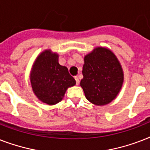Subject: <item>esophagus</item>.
<instances>
[{"instance_id":"obj_1","label":"esophagus","mask_w":150,"mask_h":150,"mask_svg":"<svg viewBox=\"0 0 150 150\" xmlns=\"http://www.w3.org/2000/svg\"><path fill=\"white\" fill-rule=\"evenodd\" d=\"M75 81H76V84H77V85L79 84V78H78V76H75Z\"/></svg>"}]
</instances>
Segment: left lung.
<instances>
[{
	"label": "left lung",
	"mask_w": 150,
	"mask_h": 150,
	"mask_svg": "<svg viewBox=\"0 0 150 150\" xmlns=\"http://www.w3.org/2000/svg\"><path fill=\"white\" fill-rule=\"evenodd\" d=\"M82 75L80 86L87 100L96 106L112 102L124 82L120 61L110 49L102 47L94 48L84 57Z\"/></svg>",
	"instance_id": "obj_1"
}]
</instances>
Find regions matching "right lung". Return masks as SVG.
<instances>
[{
  "label": "right lung",
  "instance_id": "obj_1",
  "mask_svg": "<svg viewBox=\"0 0 150 150\" xmlns=\"http://www.w3.org/2000/svg\"><path fill=\"white\" fill-rule=\"evenodd\" d=\"M58 58V54L50 49L43 50L34 61L29 76L34 94L50 106L61 101L67 89L76 84L68 68L59 64Z\"/></svg>",
  "mask_w": 150,
  "mask_h": 150
}]
</instances>
